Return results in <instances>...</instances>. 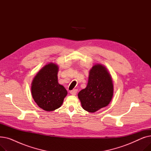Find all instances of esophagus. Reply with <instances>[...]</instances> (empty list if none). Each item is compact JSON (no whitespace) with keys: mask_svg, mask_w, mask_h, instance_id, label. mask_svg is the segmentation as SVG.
Returning <instances> with one entry per match:
<instances>
[{"mask_svg":"<svg viewBox=\"0 0 151 151\" xmlns=\"http://www.w3.org/2000/svg\"><path fill=\"white\" fill-rule=\"evenodd\" d=\"M77 91H78V90L77 89H73V90H72V91H70V93L72 95V96H75V95L76 94V93H77Z\"/></svg>","mask_w":151,"mask_h":151,"instance_id":"esophagus-1","label":"esophagus"}]
</instances>
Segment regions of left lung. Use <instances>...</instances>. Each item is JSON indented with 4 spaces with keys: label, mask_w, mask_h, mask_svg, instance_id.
<instances>
[{
    "label": "left lung",
    "mask_w": 151,
    "mask_h": 151,
    "mask_svg": "<svg viewBox=\"0 0 151 151\" xmlns=\"http://www.w3.org/2000/svg\"><path fill=\"white\" fill-rule=\"evenodd\" d=\"M113 84L111 76L106 68L96 64L89 71L88 85L78 93L83 108L89 113H94L108 106L113 96Z\"/></svg>",
    "instance_id": "left-lung-1"
}]
</instances>
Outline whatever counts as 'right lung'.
<instances>
[{
	"label": "right lung",
	"mask_w": 151,
	"mask_h": 151,
	"mask_svg": "<svg viewBox=\"0 0 151 151\" xmlns=\"http://www.w3.org/2000/svg\"><path fill=\"white\" fill-rule=\"evenodd\" d=\"M59 67L50 63L40 70L32 83V96L37 105L46 111L60 108L67 91L58 83Z\"/></svg>",
	"instance_id": "obj_1"
}]
</instances>
